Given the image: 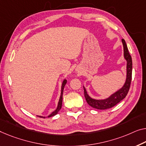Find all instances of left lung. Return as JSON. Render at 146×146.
<instances>
[{"label": "left lung", "mask_w": 146, "mask_h": 146, "mask_svg": "<svg viewBox=\"0 0 146 146\" xmlns=\"http://www.w3.org/2000/svg\"><path fill=\"white\" fill-rule=\"evenodd\" d=\"M122 42L123 45L124 57L127 60V79H126L125 83L119 90L111 95L108 98L104 100H96L92 98L87 94L86 88L83 86L84 97H85L86 102L89 106L93 108L98 109V110H106V109L111 108L119 103L121 100H123L127 96L128 92H129L132 80V62L131 56L130 55L125 40L124 39H122Z\"/></svg>", "instance_id": "obj_1"}]
</instances>
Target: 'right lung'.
<instances>
[{
	"label": "right lung",
	"instance_id": "obj_1",
	"mask_svg": "<svg viewBox=\"0 0 146 146\" xmlns=\"http://www.w3.org/2000/svg\"><path fill=\"white\" fill-rule=\"evenodd\" d=\"M67 83V80L64 79V81L62 82V89H61V96L59 100V102H58V107L56 108V110L55 111H54L50 115H49L48 117H50L52 116H54V115H56L58 113V111L61 110L62 108V99H63V92H64V86L66 85ZM39 117H41V118H45V117H42V116H38Z\"/></svg>",
	"mask_w": 146,
	"mask_h": 146
}]
</instances>
